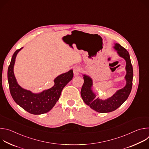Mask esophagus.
Here are the masks:
<instances>
[{
  "label": "esophagus",
  "instance_id": "34e87169",
  "mask_svg": "<svg viewBox=\"0 0 149 149\" xmlns=\"http://www.w3.org/2000/svg\"><path fill=\"white\" fill-rule=\"evenodd\" d=\"M81 68H79V67H75L73 70V72H74V74L75 75H78L81 72Z\"/></svg>",
  "mask_w": 149,
  "mask_h": 149
}]
</instances>
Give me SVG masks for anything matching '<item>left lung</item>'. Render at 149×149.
Listing matches in <instances>:
<instances>
[{"label": "left lung", "instance_id": "8db88e82", "mask_svg": "<svg viewBox=\"0 0 149 149\" xmlns=\"http://www.w3.org/2000/svg\"><path fill=\"white\" fill-rule=\"evenodd\" d=\"M114 48L118 55L126 61V71L125 77L126 86L117 91L111 97L106 100H101L96 97L91 90L93 81L90 77L84 75V83L81 90V95L84 102L98 113H109L117 109L129 97L133 85V70L129 52L119 44H116Z\"/></svg>", "mask_w": 149, "mask_h": 149}]
</instances>
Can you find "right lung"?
Segmentation results:
<instances>
[{
  "instance_id": "obj_1",
  "label": "right lung",
  "mask_w": 149,
  "mask_h": 149,
  "mask_svg": "<svg viewBox=\"0 0 149 149\" xmlns=\"http://www.w3.org/2000/svg\"><path fill=\"white\" fill-rule=\"evenodd\" d=\"M22 48L15 52L8 67V79L10 94L16 103L28 113L35 115L46 113L53 108L59 100L63 87L72 79L73 71L71 70L57 77L52 88L39 94L32 93L19 86L13 73L16 55Z\"/></svg>"
}]
</instances>
